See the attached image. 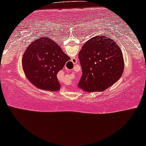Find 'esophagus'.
<instances>
[{"instance_id": "34e87169", "label": "esophagus", "mask_w": 146, "mask_h": 146, "mask_svg": "<svg viewBox=\"0 0 146 146\" xmlns=\"http://www.w3.org/2000/svg\"><path fill=\"white\" fill-rule=\"evenodd\" d=\"M74 60H74V61H72V62H73L74 64H76V62H77V60H76V59H75V58H74Z\"/></svg>"}]
</instances>
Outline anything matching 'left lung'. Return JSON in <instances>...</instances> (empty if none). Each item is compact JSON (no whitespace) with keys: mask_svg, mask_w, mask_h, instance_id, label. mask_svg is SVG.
<instances>
[{"mask_svg":"<svg viewBox=\"0 0 146 146\" xmlns=\"http://www.w3.org/2000/svg\"><path fill=\"white\" fill-rule=\"evenodd\" d=\"M78 57L82 68L78 87L89 93L106 90L119 79L124 70L121 50L106 36L89 40Z\"/></svg>","mask_w":146,"mask_h":146,"instance_id":"8db88e82","label":"left lung"}]
</instances>
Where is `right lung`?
Wrapping results in <instances>:
<instances>
[{
    "mask_svg": "<svg viewBox=\"0 0 146 146\" xmlns=\"http://www.w3.org/2000/svg\"><path fill=\"white\" fill-rule=\"evenodd\" d=\"M70 57L57 43L44 37L33 42L25 51L22 59L24 72L38 88L50 91L60 89L57 74Z\"/></svg>",
    "mask_w": 146,
    "mask_h": 146,
    "instance_id": "right-lung-1",
    "label": "right lung"
}]
</instances>
